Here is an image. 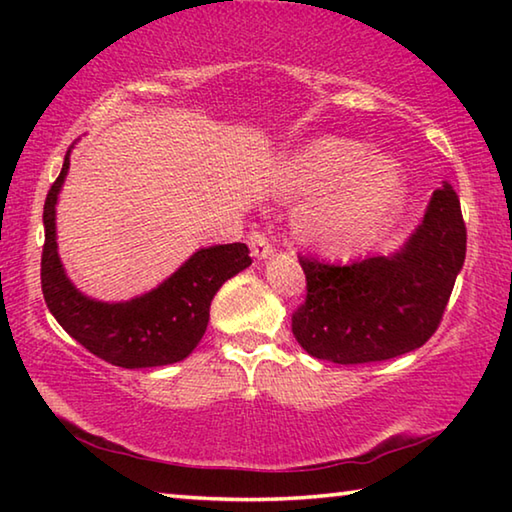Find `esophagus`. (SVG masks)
Masks as SVG:
<instances>
[{
  "label": "esophagus",
  "instance_id": "34e87169",
  "mask_svg": "<svg viewBox=\"0 0 512 512\" xmlns=\"http://www.w3.org/2000/svg\"><path fill=\"white\" fill-rule=\"evenodd\" d=\"M248 246H250V255H253L255 259H266L268 255L273 253V246L271 241L266 239V235H262V232H253L248 239Z\"/></svg>",
  "mask_w": 512,
  "mask_h": 512
}]
</instances>
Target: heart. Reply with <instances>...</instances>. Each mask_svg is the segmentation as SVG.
<instances>
[{
	"label": "heart",
	"instance_id": "1",
	"mask_svg": "<svg viewBox=\"0 0 512 512\" xmlns=\"http://www.w3.org/2000/svg\"><path fill=\"white\" fill-rule=\"evenodd\" d=\"M406 178L397 160L366 153L359 142L320 137L293 155L280 192L307 196L298 210L300 237L325 253L370 246L404 201Z\"/></svg>",
	"mask_w": 512,
	"mask_h": 512
}]
</instances>
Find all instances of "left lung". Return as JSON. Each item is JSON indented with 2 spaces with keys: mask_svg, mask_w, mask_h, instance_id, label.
Listing matches in <instances>:
<instances>
[{
  "mask_svg": "<svg viewBox=\"0 0 512 512\" xmlns=\"http://www.w3.org/2000/svg\"><path fill=\"white\" fill-rule=\"evenodd\" d=\"M465 244L461 201L445 183L397 253L352 264L300 257L307 298L291 316L293 336L311 357L343 366L418 350L443 320Z\"/></svg>",
  "mask_w": 512,
  "mask_h": 512,
  "instance_id": "1",
  "label": "left lung"
}]
</instances>
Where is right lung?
Instances as JSON below:
<instances>
[{"label": "right lung", "mask_w": 512, "mask_h": 512, "mask_svg": "<svg viewBox=\"0 0 512 512\" xmlns=\"http://www.w3.org/2000/svg\"><path fill=\"white\" fill-rule=\"evenodd\" d=\"M69 153L51 185L42 221V293L60 327L85 350L119 368H155L183 361L201 343L216 291L253 259L246 244L201 248L160 287L126 302L92 300L74 287L56 244V203L69 169Z\"/></svg>", "instance_id": "1"}]
</instances>
